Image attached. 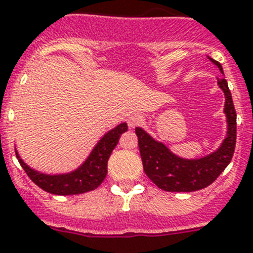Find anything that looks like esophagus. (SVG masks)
<instances>
[{"label":"esophagus","instance_id":"1","mask_svg":"<svg viewBox=\"0 0 253 253\" xmlns=\"http://www.w3.org/2000/svg\"><path fill=\"white\" fill-rule=\"evenodd\" d=\"M143 121V117L140 114H137V113H132L130 116L127 117V123H128V127L130 128H135L136 126H139Z\"/></svg>","mask_w":253,"mask_h":253}]
</instances>
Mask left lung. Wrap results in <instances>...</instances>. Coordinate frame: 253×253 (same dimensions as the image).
<instances>
[{
  "label": "left lung",
  "instance_id": "left-lung-1",
  "mask_svg": "<svg viewBox=\"0 0 253 253\" xmlns=\"http://www.w3.org/2000/svg\"><path fill=\"white\" fill-rule=\"evenodd\" d=\"M208 59L223 74L221 63ZM218 87L225 94L227 130L226 136L215 151L198 159H184L175 155L162 141L156 140L141 127L135 132L139 139L141 161L145 174L156 186L169 192H192L212 184L233 159L237 141V113L225 78L217 79Z\"/></svg>",
  "mask_w": 253,
  "mask_h": 253
}]
</instances>
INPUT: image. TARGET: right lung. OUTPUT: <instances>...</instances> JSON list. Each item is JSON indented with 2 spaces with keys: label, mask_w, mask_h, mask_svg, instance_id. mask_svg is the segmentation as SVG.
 Wrapping results in <instances>:
<instances>
[{
  "label": "right lung",
  "mask_w": 253,
  "mask_h": 253,
  "mask_svg": "<svg viewBox=\"0 0 253 253\" xmlns=\"http://www.w3.org/2000/svg\"><path fill=\"white\" fill-rule=\"evenodd\" d=\"M128 130L126 122L117 125L114 128L109 130L100 140L96 143L85 161L77 169L69 173L46 174L31 168L20 159L15 148L16 159L20 166L30 176L35 184L53 195H79L96 190L104 182L108 174V160L113 149L120 141L123 132Z\"/></svg>",
  "instance_id": "add662e5"
}]
</instances>
